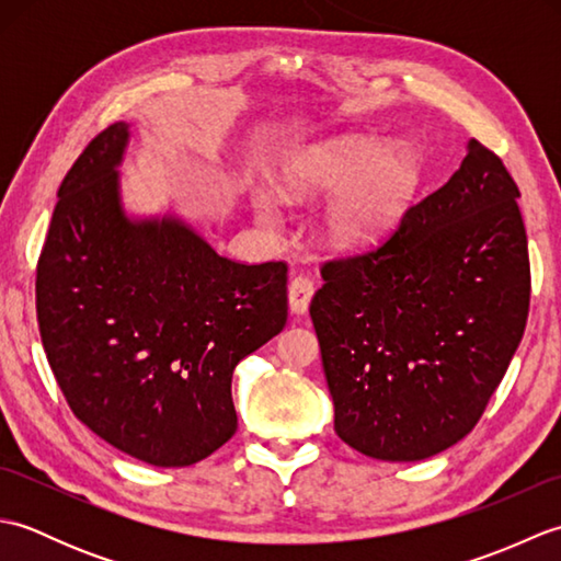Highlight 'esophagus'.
Returning <instances> with one entry per match:
<instances>
[{"mask_svg":"<svg viewBox=\"0 0 561 561\" xmlns=\"http://www.w3.org/2000/svg\"><path fill=\"white\" fill-rule=\"evenodd\" d=\"M313 291H316V284L311 277H306V274H299V277H294L289 284V308L291 313L296 316H304L308 311V304L313 299Z\"/></svg>","mask_w":561,"mask_h":561,"instance_id":"obj_1","label":"esophagus"}]
</instances>
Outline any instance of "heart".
<instances>
[{
	"label": "heart",
	"instance_id": "1",
	"mask_svg": "<svg viewBox=\"0 0 561 561\" xmlns=\"http://www.w3.org/2000/svg\"><path fill=\"white\" fill-rule=\"evenodd\" d=\"M420 183V165L408 149H383L374 141L318 149L294 161L279 178V193L294 199H313L337 193L323 211L328 241L344 250H359L380 241ZM262 224L277 214L267 199L255 202Z\"/></svg>",
	"mask_w": 561,
	"mask_h": 561
}]
</instances>
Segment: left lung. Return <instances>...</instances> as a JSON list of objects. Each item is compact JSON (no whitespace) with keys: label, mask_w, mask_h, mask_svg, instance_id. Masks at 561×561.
Instances as JSON below:
<instances>
[{"label":"left lung","mask_w":561,"mask_h":561,"mask_svg":"<svg viewBox=\"0 0 561 561\" xmlns=\"http://www.w3.org/2000/svg\"><path fill=\"white\" fill-rule=\"evenodd\" d=\"M518 185L470 139L448 183L374 250L323 262L311 301L335 432L378 460H422L480 422L526 330Z\"/></svg>","instance_id":"left-lung-1"}]
</instances>
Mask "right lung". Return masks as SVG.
Here are the masks:
<instances>
[{"label": "right lung", "instance_id": "obj_1", "mask_svg": "<svg viewBox=\"0 0 561 561\" xmlns=\"http://www.w3.org/2000/svg\"><path fill=\"white\" fill-rule=\"evenodd\" d=\"M127 125L93 137L57 190L35 270L47 362L77 420L157 468L236 434V364L287 325V262L221 257L175 219L129 221Z\"/></svg>", "mask_w": 561, "mask_h": 561}]
</instances>
